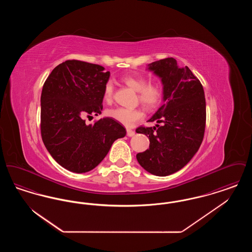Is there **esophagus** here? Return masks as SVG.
<instances>
[{
  "instance_id": "1",
  "label": "esophagus",
  "mask_w": 252,
  "mask_h": 252,
  "mask_svg": "<svg viewBox=\"0 0 252 252\" xmlns=\"http://www.w3.org/2000/svg\"><path fill=\"white\" fill-rule=\"evenodd\" d=\"M126 135H127L128 137H132V136L135 135V131L131 130V129H126Z\"/></svg>"
}]
</instances>
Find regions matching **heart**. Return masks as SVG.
I'll list each match as a JSON object with an SVG mask.
<instances>
[{"label": "heart", "mask_w": 252, "mask_h": 252, "mask_svg": "<svg viewBox=\"0 0 252 252\" xmlns=\"http://www.w3.org/2000/svg\"><path fill=\"white\" fill-rule=\"evenodd\" d=\"M123 82L138 93L139 102L144 108L152 110L160 104L163 97V89L159 82L147 83L144 76L134 74L125 75ZM103 99L107 104H110L113 100V85L110 81L105 84ZM107 115L129 127L144 117V112L139 108H115L107 110Z\"/></svg>", "instance_id": "heart-1"}]
</instances>
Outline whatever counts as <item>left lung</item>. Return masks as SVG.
Here are the masks:
<instances>
[{
  "label": "left lung",
  "mask_w": 252,
  "mask_h": 252,
  "mask_svg": "<svg viewBox=\"0 0 252 252\" xmlns=\"http://www.w3.org/2000/svg\"><path fill=\"white\" fill-rule=\"evenodd\" d=\"M148 66L161 78L164 103L148 120L158 125L136 129L150 141L149 148L136 158L150 174L165 177L184 167L200 147L206 126V100L199 79L187 66L180 68L175 59L158 60Z\"/></svg>",
  "instance_id": "8db88e82"
}]
</instances>
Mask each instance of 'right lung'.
<instances>
[{
	"label": "right lung",
	"instance_id": "1",
	"mask_svg": "<svg viewBox=\"0 0 252 252\" xmlns=\"http://www.w3.org/2000/svg\"><path fill=\"white\" fill-rule=\"evenodd\" d=\"M110 73L103 66L66 60L45 80L40 97V133L51 156L62 167L86 173L107 156L126 128L112 118L87 125L85 118L103 109L104 87Z\"/></svg>",
	"mask_w": 252,
	"mask_h": 252
}]
</instances>
